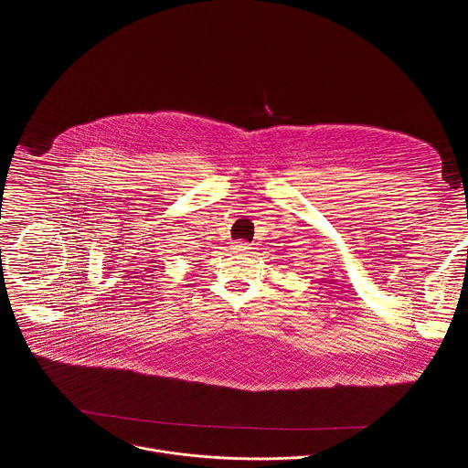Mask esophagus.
I'll list each match as a JSON object with an SVG mask.
<instances>
[{
	"label": "esophagus",
	"mask_w": 468,
	"mask_h": 468,
	"mask_svg": "<svg viewBox=\"0 0 468 468\" xmlns=\"http://www.w3.org/2000/svg\"><path fill=\"white\" fill-rule=\"evenodd\" d=\"M233 250H235V253L244 255V253H248V251H250V246H248L246 242H237V244L233 246Z\"/></svg>",
	"instance_id": "34e87169"
}]
</instances>
